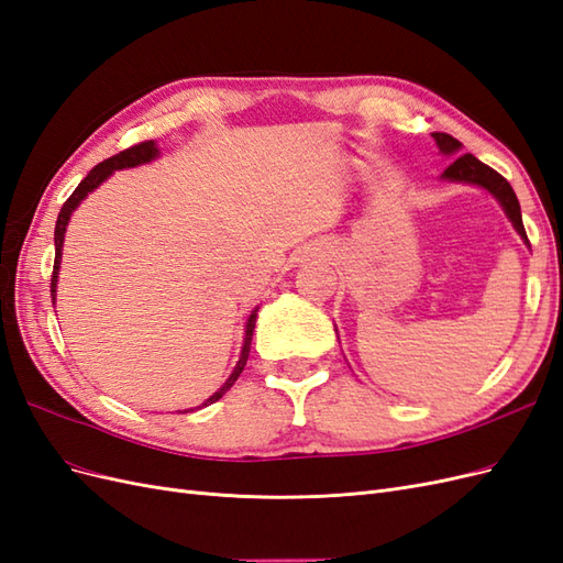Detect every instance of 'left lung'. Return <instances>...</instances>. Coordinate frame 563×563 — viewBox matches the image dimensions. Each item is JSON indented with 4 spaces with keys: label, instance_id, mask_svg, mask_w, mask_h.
Here are the masks:
<instances>
[{
    "label": "left lung",
    "instance_id": "left-lung-1",
    "mask_svg": "<svg viewBox=\"0 0 563 563\" xmlns=\"http://www.w3.org/2000/svg\"><path fill=\"white\" fill-rule=\"evenodd\" d=\"M432 139L437 141V147L441 155H446L453 159V164L446 168L441 178L453 180V183H472V185H479L484 190H488L493 197L500 201L503 211L507 213V218L512 220L515 230L521 234V240L528 244V236L523 230V220H521V207H519V199L512 190V185H509L498 172H493L490 166H486L484 162L476 159L474 155H463L460 147L463 143L455 141L453 135L449 133H432Z\"/></svg>",
    "mask_w": 563,
    "mask_h": 563
}]
</instances>
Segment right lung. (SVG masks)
I'll return each mask as SVG.
<instances>
[{
  "mask_svg": "<svg viewBox=\"0 0 563 563\" xmlns=\"http://www.w3.org/2000/svg\"><path fill=\"white\" fill-rule=\"evenodd\" d=\"M157 155H159V150H157V143H155V141H145V143H139V145H133V147H129V150H122V152H119V155H114V157H110V159H106V162H100L98 166H93L91 172H89V176L77 185V190H75L70 197H67V201L63 203V209H60V213H58L56 232H54L56 261H54V275H51V300L56 302V282H58V272H60L63 240H65V228H67V223H70L73 211L84 201V197H87L89 192H93L100 183H106L114 172H119V168H133V166L147 164V162L155 159ZM255 317H258V308H255V310L249 314V319H246V335H244L242 354H240V362H236L234 371L230 373V378L223 383V387H220L218 391H213V395H211L207 401H203L201 406H209V404L218 401V399L223 397L225 391L234 385V380L240 378V373L244 371L246 360H249V352H251V338H253V329H255ZM197 408H199V406H197ZM183 413H187V411H183Z\"/></svg>",
  "mask_w": 563,
  "mask_h": 563,
  "instance_id": "1",
  "label": "right lung"
}]
</instances>
